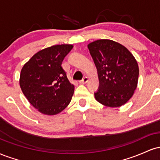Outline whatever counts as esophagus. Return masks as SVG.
<instances>
[{
    "mask_svg": "<svg viewBox=\"0 0 160 160\" xmlns=\"http://www.w3.org/2000/svg\"><path fill=\"white\" fill-rule=\"evenodd\" d=\"M88 78L87 77H85V78H82V80H80V81H79V82H80V84H85V83H86V82H88Z\"/></svg>",
    "mask_w": 160,
    "mask_h": 160,
    "instance_id": "esophagus-1",
    "label": "esophagus"
}]
</instances>
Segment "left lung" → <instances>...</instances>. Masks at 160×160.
Returning <instances> with one entry per match:
<instances>
[{
    "mask_svg": "<svg viewBox=\"0 0 160 160\" xmlns=\"http://www.w3.org/2000/svg\"><path fill=\"white\" fill-rule=\"evenodd\" d=\"M99 80L95 98L104 106L117 108L132 98L137 88L139 68L127 48L111 40L101 39L88 44Z\"/></svg>",
    "mask_w": 160,
    "mask_h": 160,
    "instance_id": "1",
    "label": "left lung"
}]
</instances>
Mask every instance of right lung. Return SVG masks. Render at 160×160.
<instances>
[{"mask_svg": "<svg viewBox=\"0 0 160 160\" xmlns=\"http://www.w3.org/2000/svg\"><path fill=\"white\" fill-rule=\"evenodd\" d=\"M71 44L55 45L34 54L22 68L19 85L30 104L46 115H56L68 105L74 86L62 67Z\"/></svg>", "mask_w": 160, "mask_h": 160, "instance_id": "obj_1", "label": "right lung"}]
</instances>
